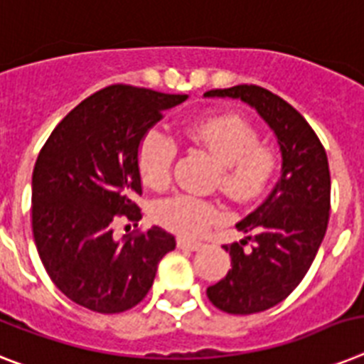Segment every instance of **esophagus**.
<instances>
[{
	"instance_id": "34e87169",
	"label": "esophagus",
	"mask_w": 364,
	"mask_h": 364,
	"mask_svg": "<svg viewBox=\"0 0 364 364\" xmlns=\"http://www.w3.org/2000/svg\"><path fill=\"white\" fill-rule=\"evenodd\" d=\"M177 247L181 250H198L202 249L203 243H200V241H192V239L187 237H179L177 239Z\"/></svg>"
}]
</instances>
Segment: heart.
Masks as SVG:
<instances>
[{
    "label": "heart",
    "mask_w": 364,
    "mask_h": 364,
    "mask_svg": "<svg viewBox=\"0 0 364 364\" xmlns=\"http://www.w3.org/2000/svg\"><path fill=\"white\" fill-rule=\"evenodd\" d=\"M183 136L208 149L220 162V183L237 200H252L267 188L279 170V153L258 141L254 127L239 115H213L188 123ZM177 144L162 131L151 129L138 146V172L149 188L161 191L172 179ZM226 211L215 200L194 194H173L155 203L153 218L183 237H198L218 224Z\"/></svg>",
    "instance_id": "b5f03b06"
}]
</instances>
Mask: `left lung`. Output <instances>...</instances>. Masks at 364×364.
Returning a JSON list of instances; mask_svg holds the SVG:
<instances>
[{
  "label": "left lung",
  "instance_id": "left-lung-1",
  "mask_svg": "<svg viewBox=\"0 0 364 364\" xmlns=\"http://www.w3.org/2000/svg\"><path fill=\"white\" fill-rule=\"evenodd\" d=\"M208 97H232L254 106L277 134L282 176L265 202L237 224L249 233L224 245L232 269L208 288V297L228 314H254L279 305L314 262L331 211V173L326 147L294 106L254 84L211 90ZM252 240L250 251L244 245Z\"/></svg>",
  "mask_w": 364,
  "mask_h": 364
}]
</instances>
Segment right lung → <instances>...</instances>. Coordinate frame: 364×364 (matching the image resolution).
<instances>
[{
    "label": "right lung",
    "instance_id": "add662e5",
    "mask_svg": "<svg viewBox=\"0 0 364 364\" xmlns=\"http://www.w3.org/2000/svg\"><path fill=\"white\" fill-rule=\"evenodd\" d=\"M188 95L114 84L59 121L37 156L31 228L46 273L70 301L100 314L125 312L151 289L176 237L153 228L114 237V223L138 226V146L168 108Z\"/></svg>",
    "mask_w": 364,
    "mask_h": 364
}]
</instances>
